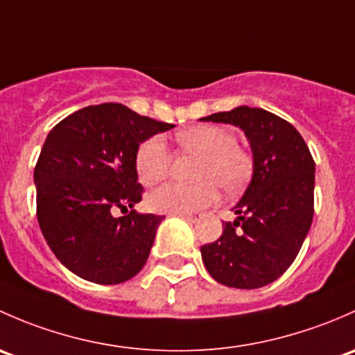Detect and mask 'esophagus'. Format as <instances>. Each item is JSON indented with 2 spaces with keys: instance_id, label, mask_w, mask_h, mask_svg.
Returning a JSON list of instances; mask_svg holds the SVG:
<instances>
[{
  "instance_id": "34e87169",
  "label": "esophagus",
  "mask_w": 355,
  "mask_h": 355,
  "mask_svg": "<svg viewBox=\"0 0 355 355\" xmlns=\"http://www.w3.org/2000/svg\"><path fill=\"white\" fill-rule=\"evenodd\" d=\"M179 217L186 218V220H189V222H196V220H198L200 215H196V214H179Z\"/></svg>"
}]
</instances>
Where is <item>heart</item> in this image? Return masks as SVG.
<instances>
[{
  "mask_svg": "<svg viewBox=\"0 0 355 355\" xmlns=\"http://www.w3.org/2000/svg\"><path fill=\"white\" fill-rule=\"evenodd\" d=\"M179 147L198 155L193 178L188 186L166 184L148 196L150 210L159 214H191L217 200L218 186L236 193L248 182L251 174V155L234 144L231 131L218 126H193L176 135ZM171 157L160 137H150L135 153V169L144 186H155L169 173Z\"/></svg>",
  "mask_w": 355,
  "mask_h": 355,
  "instance_id": "1",
  "label": "heart"
}]
</instances>
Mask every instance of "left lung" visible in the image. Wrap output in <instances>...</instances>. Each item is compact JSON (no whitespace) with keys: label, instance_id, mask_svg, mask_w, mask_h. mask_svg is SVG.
I'll return each mask as SVG.
<instances>
[{"label":"left lung","instance_id":"8db88e82","mask_svg":"<svg viewBox=\"0 0 355 355\" xmlns=\"http://www.w3.org/2000/svg\"><path fill=\"white\" fill-rule=\"evenodd\" d=\"M244 131L253 150V178L214 243L203 244L205 268L222 286L259 288L292 265L314 214V160L304 138L286 119L259 107L202 118Z\"/></svg>","mask_w":355,"mask_h":355}]
</instances>
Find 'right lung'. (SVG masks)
<instances>
[{
	"label": "right lung",
	"mask_w": 355,
	"mask_h": 355,
	"mask_svg": "<svg viewBox=\"0 0 355 355\" xmlns=\"http://www.w3.org/2000/svg\"><path fill=\"white\" fill-rule=\"evenodd\" d=\"M171 128L105 102L73 112L49 131L34 169L37 220L69 272L114 286L144 268L164 215L133 210L144 195L135 153ZM114 209L123 217L114 218Z\"/></svg>",
	"instance_id": "1"
}]
</instances>
